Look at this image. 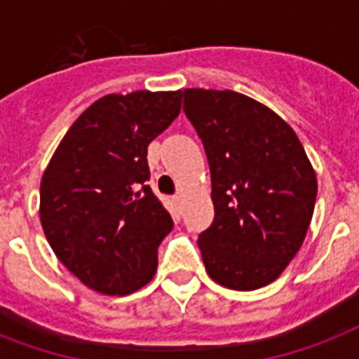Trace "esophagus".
<instances>
[{"label":"esophagus","instance_id":"1","mask_svg":"<svg viewBox=\"0 0 359 359\" xmlns=\"http://www.w3.org/2000/svg\"><path fill=\"white\" fill-rule=\"evenodd\" d=\"M182 199H184V196H182V194H180V191H179V194H177V196L173 197V201L177 203V205H179V207H180V203H182Z\"/></svg>","mask_w":359,"mask_h":359}]
</instances>
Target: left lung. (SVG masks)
Returning <instances> with one entry per match:
<instances>
[{"mask_svg": "<svg viewBox=\"0 0 359 359\" xmlns=\"http://www.w3.org/2000/svg\"><path fill=\"white\" fill-rule=\"evenodd\" d=\"M182 97L212 180L214 222L197 240L207 273L227 289H261L306 240L317 173L294 130L264 104L229 89Z\"/></svg>", "mask_w": 359, "mask_h": 359, "instance_id": "8db88e82", "label": "left lung"}]
</instances>
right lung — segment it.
<instances>
[{
    "mask_svg": "<svg viewBox=\"0 0 359 359\" xmlns=\"http://www.w3.org/2000/svg\"><path fill=\"white\" fill-rule=\"evenodd\" d=\"M182 91L106 95L72 123L41 180V224L89 289L124 296L156 273L173 219L147 186V147L180 114Z\"/></svg>",
    "mask_w": 359,
    "mask_h": 359,
    "instance_id": "add662e5",
    "label": "right lung"
}]
</instances>
